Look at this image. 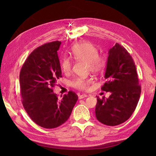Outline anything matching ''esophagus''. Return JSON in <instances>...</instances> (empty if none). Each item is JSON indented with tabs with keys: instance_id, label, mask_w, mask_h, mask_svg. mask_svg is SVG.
Here are the masks:
<instances>
[{
	"instance_id": "esophagus-1",
	"label": "esophagus",
	"mask_w": 156,
	"mask_h": 156,
	"mask_svg": "<svg viewBox=\"0 0 156 156\" xmlns=\"http://www.w3.org/2000/svg\"><path fill=\"white\" fill-rule=\"evenodd\" d=\"M88 96L87 94H79L78 95V97H79V99H82V98H86Z\"/></svg>"
}]
</instances>
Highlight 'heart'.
Segmentation results:
<instances>
[{"label":"heart","mask_w":156,"mask_h":156,"mask_svg":"<svg viewBox=\"0 0 156 156\" xmlns=\"http://www.w3.org/2000/svg\"><path fill=\"white\" fill-rule=\"evenodd\" d=\"M73 58L77 61L87 62L88 69L94 74L101 72L106 65V59L103 55L99 54L96 46L90 42H80L72 48ZM62 71L66 74L71 72L72 62L69 58H64L61 62ZM92 82L90 78H77L72 82V87L80 90H87Z\"/></svg>","instance_id":"heart-1"}]
</instances>
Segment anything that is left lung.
<instances>
[{"label":"left lung","mask_w":156,"mask_h":156,"mask_svg":"<svg viewBox=\"0 0 156 156\" xmlns=\"http://www.w3.org/2000/svg\"><path fill=\"white\" fill-rule=\"evenodd\" d=\"M101 90L111 92L108 98H97L95 114L97 120L108 126L125 122L135 110L141 94V85L133 58L124 47L116 44L109 49Z\"/></svg>","instance_id":"8db88e82"}]
</instances>
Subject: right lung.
I'll use <instances>...</instances> for the list:
<instances>
[{"mask_svg": "<svg viewBox=\"0 0 156 156\" xmlns=\"http://www.w3.org/2000/svg\"><path fill=\"white\" fill-rule=\"evenodd\" d=\"M61 41L45 44L33 51L23 64L19 75L22 104L31 120L41 127L53 129L64 124L78 101L69 91L58 98L53 87L62 77L58 55Z\"/></svg>", "mask_w": 156, "mask_h": 156, "instance_id": "add662e5", "label": "right lung"}]
</instances>
